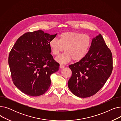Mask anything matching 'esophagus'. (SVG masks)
<instances>
[{
    "label": "esophagus",
    "instance_id": "1",
    "mask_svg": "<svg viewBox=\"0 0 121 121\" xmlns=\"http://www.w3.org/2000/svg\"><path fill=\"white\" fill-rule=\"evenodd\" d=\"M60 68H61V69H63V68H65V66L63 65H62V64H60Z\"/></svg>",
    "mask_w": 121,
    "mask_h": 121
}]
</instances>
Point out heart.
<instances>
[{"label": "heart", "mask_w": 121, "mask_h": 121, "mask_svg": "<svg viewBox=\"0 0 121 121\" xmlns=\"http://www.w3.org/2000/svg\"><path fill=\"white\" fill-rule=\"evenodd\" d=\"M91 44L90 37L86 34L77 32H65L59 36V40L56 38L51 40L49 48L54 55L58 56L64 49L65 52L56 58V60L66 63L72 59L79 61L87 53Z\"/></svg>", "instance_id": "heart-1"}]
</instances>
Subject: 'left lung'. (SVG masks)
I'll use <instances>...</instances> for the list:
<instances>
[{"label":"left lung","mask_w":121,"mask_h":121,"mask_svg":"<svg viewBox=\"0 0 121 121\" xmlns=\"http://www.w3.org/2000/svg\"><path fill=\"white\" fill-rule=\"evenodd\" d=\"M69 67L72 74L68 85L73 94L84 98L96 94L105 84L113 69L112 53L101 35L92 39L84 57Z\"/></svg>","instance_id":"1"}]
</instances>
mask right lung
<instances>
[{"label": "right lung", "instance_id": "add662e5", "mask_svg": "<svg viewBox=\"0 0 121 121\" xmlns=\"http://www.w3.org/2000/svg\"><path fill=\"white\" fill-rule=\"evenodd\" d=\"M56 35L40 30L27 32L18 38L12 48L8 58L12 79L23 93L39 96L49 89L51 74L59 69L49 46Z\"/></svg>", "mask_w": 121, "mask_h": 121}]
</instances>
